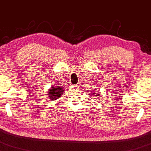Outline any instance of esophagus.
Returning <instances> with one entry per match:
<instances>
[{
  "mask_svg": "<svg viewBox=\"0 0 151 151\" xmlns=\"http://www.w3.org/2000/svg\"><path fill=\"white\" fill-rule=\"evenodd\" d=\"M74 88H77L79 87V85H75V86H74Z\"/></svg>",
  "mask_w": 151,
  "mask_h": 151,
  "instance_id": "1",
  "label": "esophagus"
}]
</instances>
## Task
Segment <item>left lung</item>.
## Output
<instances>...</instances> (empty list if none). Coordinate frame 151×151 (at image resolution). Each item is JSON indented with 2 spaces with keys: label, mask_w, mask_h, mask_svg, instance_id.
<instances>
[{
  "label": "left lung",
  "mask_w": 151,
  "mask_h": 151,
  "mask_svg": "<svg viewBox=\"0 0 151 151\" xmlns=\"http://www.w3.org/2000/svg\"><path fill=\"white\" fill-rule=\"evenodd\" d=\"M93 94H95V93H93Z\"/></svg>",
  "instance_id": "8db88e82"
}]
</instances>
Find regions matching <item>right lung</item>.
<instances>
[{"label":"right lung","mask_w":151,"mask_h":151,"mask_svg":"<svg viewBox=\"0 0 151 151\" xmlns=\"http://www.w3.org/2000/svg\"><path fill=\"white\" fill-rule=\"evenodd\" d=\"M63 91H64V89H63V87L58 86V85L56 87H53L48 92L49 98L51 100L58 99L59 97H61V94H63Z\"/></svg>","instance_id":"1"}]
</instances>
